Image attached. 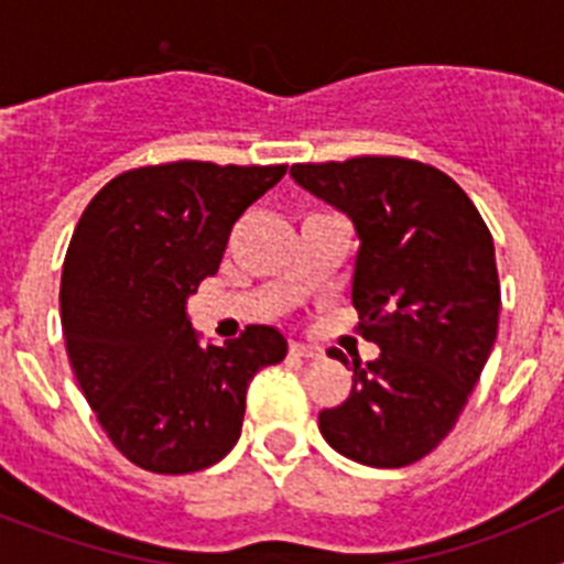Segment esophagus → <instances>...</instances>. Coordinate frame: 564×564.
<instances>
[{
    "instance_id": "1",
    "label": "esophagus",
    "mask_w": 564,
    "mask_h": 564,
    "mask_svg": "<svg viewBox=\"0 0 564 564\" xmlns=\"http://www.w3.org/2000/svg\"><path fill=\"white\" fill-rule=\"evenodd\" d=\"M291 352L296 358H307V361L322 358V347H316V344H305V341H291Z\"/></svg>"
}]
</instances>
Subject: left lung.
<instances>
[{"instance_id":"obj_1","label":"left lung","mask_w":564,"mask_h":564,"mask_svg":"<svg viewBox=\"0 0 564 564\" xmlns=\"http://www.w3.org/2000/svg\"><path fill=\"white\" fill-rule=\"evenodd\" d=\"M291 177L350 217L358 333L381 347L367 367L352 361L350 398L318 412V432L364 466H410L449 435L495 347V239L466 192L426 163H296ZM327 356L350 367L336 347Z\"/></svg>"}]
</instances>
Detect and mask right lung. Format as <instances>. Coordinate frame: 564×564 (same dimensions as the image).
Returning a JSON list of instances; mask_svg holds the SVG:
<instances>
[{
	"mask_svg": "<svg viewBox=\"0 0 564 564\" xmlns=\"http://www.w3.org/2000/svg\"><path fill=\"white\" fill-rule=\"evenodd\" d=\"M288 166L177 161L118 174L89 200L62 271V330L115 449L154 475L214 466L242 432L251 378L288 352L276 327L206 344L186 302L234 223Z\"/></svg>",
	"mask_w": 564,
	"mask_h": 564,
	"instance_id": "add662e5",
	"label": "right lung"
}]
</instances>
